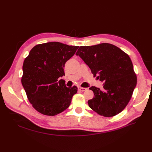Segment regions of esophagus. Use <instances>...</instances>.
Here are the masks:
<instances>
[{
    "instance_id": "esophagus-1",
    "label": "esophagus",
    "mask_w": 152,
    "mask_h": 152,
    "mask_svg": "<svg viewBox=\"0 0 152 152\" xmlns=\"http://www.w3.org/2000/svg\"><path fill=\"white\" fill-rule=\"evenodd\" d=\"M78 89H79L80 91L83 92V91H86L87 89V88H85V87H78Z\"/></svg>"
}]
</instances>
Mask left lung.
<instances>
[{
  "mask_svg": "<svg viewBox=\"0 0 152 152\" xmlns=\"http://www.w3.org/2000/svg\"><path fill=\"white\" fill-rule=\"evenodd\" d=\"M76 55L103 83V91L94 86L89 88L94 93V98L88 101L89 107L104 117L121 113L130 101L137 83L129 56L108 43L80 46Z\"/></svg>",
  "mask_w": 152,
  "mask_h": 152,
  "instance_id": "8db88e82",
  "label": "left lung"
}]
</instances>
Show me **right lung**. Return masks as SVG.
<instances>
[{
	"mask_svg": "<svg viewBox=\"0 0 152 152\" xmlns=\"http://www.w3.org/2000/svg\"><path fill=\"white\" fill-rule=\"evenodd\" d=\"M79 46L58 42L35 45L23 65L22 86L33 107L42 114L54 116L68 108L77 87H67L59 77L65 75V63Z\"/></svg>",
	"mask_w": 152,
	"mask_h": 152,
	"instance_id": "right-lung-1",
	"label": "right lung"
}]
</instances>
